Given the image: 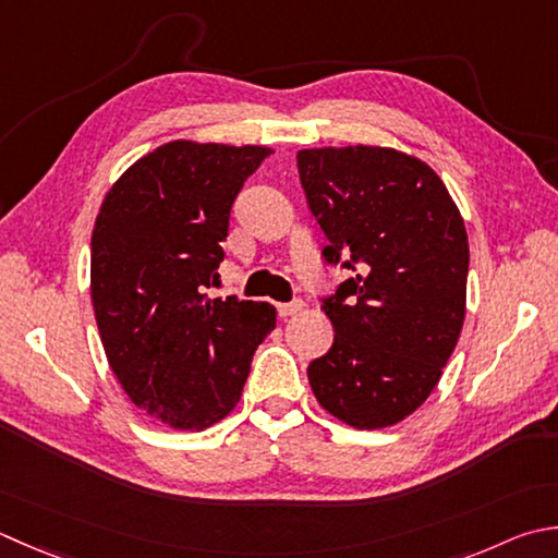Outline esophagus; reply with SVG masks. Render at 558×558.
I'll use <instances>...</instances> for the list:
<instances>
[{
  "instance_id": "34e87169",
  "label": "esophagus",
  "mask_w": 558,
  "mask_h": 558,
  "mask_svg": "<svg viewBox=\"0 0 558 558\" xmlns=\"http://www.w3.org/2000/svg\"><path fill=\"white\" fill-rule=\"evenodd\" d=\"M304 302L302 300H292V302H282L278 304V314L282 316V319H288V316H294L298 312H302Z\"/></svg>"
}]
</instances>
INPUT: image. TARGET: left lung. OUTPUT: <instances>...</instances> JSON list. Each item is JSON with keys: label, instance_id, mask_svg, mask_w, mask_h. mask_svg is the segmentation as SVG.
Instances as JSON below:
<instances>
[{"label": "left lung", "instance_id": "obj_1", "mask_svg": "<svg viewBox=\"0 0 558 558\" xmlns=\"http://www.w3.org/2000/svg\"><path fill=\"white\" fill-rule=\"evenodd\" d=\"M298 169L326 264L355 270L322 304L336 333L307 367L312 391L357 430L387 428L430 397L460 338L464 220L438 173L399 149H300Z\"/></svg>", "mask_w": 558, "mask_h": 558}]
</instances>
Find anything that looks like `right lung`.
Returning <instances> with one entry per match:
<instances>
[{
  "instance_id": "add662e5",
  "label": "right lung",
  "mask_w": 558,
  "mask_h": 558,
  "mask_svg": "<svg viewBox=\"0 0 558 558\" xmlns=\"http://www.w3.org/2000/svg\"><path fill=\"white\" fill-rule=\"evenodd\" d=\"M270 147L173 140L106 193L92 234V304L130 401L157 423L205 430L242 397L276 307L210 300L229 213Z\"/></svg>"
}]
</instances>
